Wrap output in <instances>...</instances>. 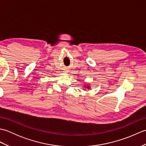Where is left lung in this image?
<instances>
[{
	"mask_svg": "<svg viewBox=\"0 0 146 146\" xmlns=\"http://www.w3.org/2000/svg\"><path fill=\"white\" fill-rule=\"evenodd\" d=\"M85 87H86V86H85ZM86 87H87V88H88H88H90V87H89V86H86Z\"/></svg>",
	"mask_w": 146,
	"mask_h": 146,
	"instance_id": "obj_1",
	"label": "left lung"
}]
</instances>
